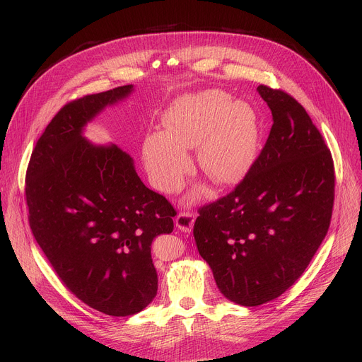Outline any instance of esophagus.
Segmentation results:
<instances>
[{
    "instance_id": "34e87169",
    "label": "esophagus",
    "mask_w": 362,
    "mask_h": 362,
    "mask_svg": "<svg viewBox=\"0 0 362 362\" xmlns=\"http://www.w3.org/2000/svg\"><path fill=\"white\" fill-rule=\"evenodd\" d=\"M194 219H196V214L194 212H180L176 216V226L180 230L189 233L192 230V228H193Z\"/></svg>"
}]
</instances>
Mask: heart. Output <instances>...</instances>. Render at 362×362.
Masks as SVG:
<instances>
[{
    "label": "heart",
    "instance_id": "1",
    "mask_svg": "<svg viewBox=\"0 0 362 362\" xmlns=\"http://www.w3.org/2000/svg\"><path fill=\"white\" fill-rule=\"evenodd\" d=\"M165 133L144 143L147 170L160 190H177L192 162L187 148L197 147L202 172L216 185L238 183L255 160L259 124L253 109L232 101L222 90L183 95L165 117Z\"/></svg>",
    "mask_w": 362,
    "mask_h": 362
}]
</instances>
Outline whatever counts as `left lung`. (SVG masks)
<instances>
[{"label": "left lung", "mask_w": 362, "mask_h": 362, "mask_svg": "<svg viewBox=\"0 0 362 362\" xmlns=\"http://www.w3.org/2000/svg\"><path fill=\"white\" fill-rule=\"evenodd\" d=\"M272 113L259 156L226 196L199 208L193 236L219 291L243 306L281 296L331 223L335 170L311 117L291 94L257 87Z\"/></svg>", "instance_id": "obj_1"}]
</instances>
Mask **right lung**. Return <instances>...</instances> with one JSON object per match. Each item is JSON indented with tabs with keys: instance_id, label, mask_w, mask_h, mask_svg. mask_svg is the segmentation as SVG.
<instances>
[{
	"instance_id": "right-lung-1",
	"label": "right lung",
	"mask_w": 362,
	"mask_h": 362,
	"mask_svg": "<svg viewBox=\"0 0 362 362\" xmlns=\"http://www.w3.org/2000/svg\"><path fill=\"white\" fill-rule=\"evenodd\" d=\"M133 86L69 101L45 127L25 175L28 223L63 285L112 317L140 313L158 293L151 240L173 230L176 211L137 176L117 146L81 130Z\"/></svg>"
}]
</instances>
